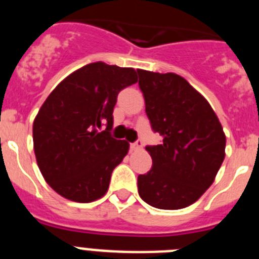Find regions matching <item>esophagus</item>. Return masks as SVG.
Segmentation results:
<instances>
[{
    "mask_svg": "<svg viewBox=\"0 0 259 259\" xmlns=\"http://www.w3.org/2000/svg\"><path fill=\"white\" fill-rule=\"evenodd\" d=\"M131 149L135 150V152H137V150H141V149H143V141H141V140H137L136 143L131 144Z\"/></svg>",
    "mask_w": 259,
    "mask_h": 259,
    "instance_id": "34e87169",
    "label": "esophagus"
}]
</instances>
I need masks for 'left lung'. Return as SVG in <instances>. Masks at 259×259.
Wrapping results in <instances>:
<instances>
[{"label":"left lung","mask_w":259,"mask_h":259,"mask_svg":"<svg viewBox=\"0 0 259 259\" xmlns=\"http://www.w3.org/2000/svg\"><path fill=\"white\" fill-rule=\"evenodd\" d=\"M137 74L146 115L163 139L145 148L153 166L137 178L139 194L157 209H184L214 183L226 155L223 127L206 98L180 75Z\"/></svg>","instance_id":"1"}]
</instances>
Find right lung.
<instances>
[{"instance_id":"right-lung-1","label":"right lung","mask_w":259,"mask_h":259,"mask_svg":"<svg viewBox=\"0 0 259 259\" xmlns=\"http://www.w3.org/2000/svg\"><path fill=\"white\" fill-rule=\"evenodd\" d=\"M135 83L134 68L95 62L48 96L33 120V150L45 182L59 196L81 203L105 196L130 149L110 135L113 110L118 93Z\"/></svg>"}]
</instances>
